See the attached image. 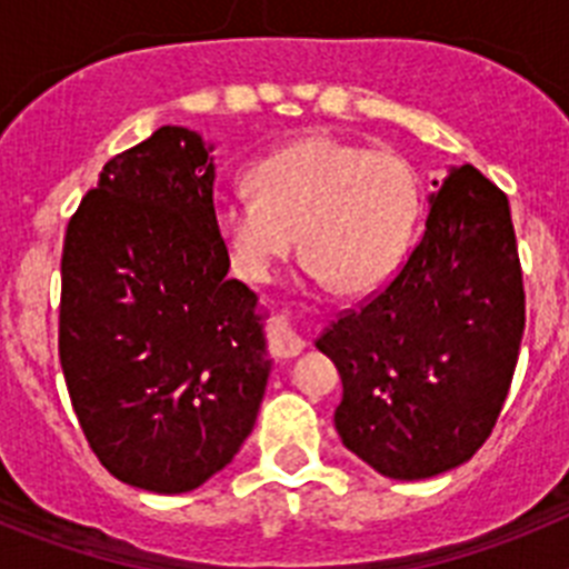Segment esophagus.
<instances>
[{"label":"esophagus","mask_w":569,"mask_h":569,"mask_svg":"<svg viewBox=\"0 0 569 569\" xmlns=\"http://www.w3.org/2000/svg\"><path fill=\"white\" fill-rule=\"evenodd\" d=\"M270 353H276L279 359H293L305 350V339L290 328L284 319H276V325L270 328Z\"/></svg>","instance_id":"34e87169"}]
</instances>
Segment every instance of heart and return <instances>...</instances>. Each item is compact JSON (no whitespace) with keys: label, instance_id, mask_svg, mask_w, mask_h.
<instances>
[{"label":"heart","instance_id":"heart-1","mask_svg":"<svg viewBox=\"0 0 569 569\" xmlns=\"http://www.w3.org/2000/svg\"><path fill=\"white\" fill-rule=\"evenodd\" d=\"M253 196H224L216 230L236 273L270 281L301 236L319 281L370 293L393 279L413 241L419 184L393 150H373L328 133L305 136L259 159Z\"/></svg>","mask_w":569,"mask_h":569}]
</instances>
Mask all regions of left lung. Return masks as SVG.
Wrapping results in <instances>:
<instances>
[{
	"label": "left lung",
	"instance_id": "obj_1",
	"mask_svg": "<svg viewBox=\"0 0 569 569\" xmlns=\"http://www.w3.org/2000/svg\"><path fill=\"white\" fill-rule=\"evenodd\" d=\"M521 333L507 196L472 164L450 168L399 273L316 341L345 387L333 416L345 447L401 481L465 465L496 427Z\"/></svg>",
	"mask_w": 569,
	"mask_h": 569
}]
</instances>
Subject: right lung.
Wrapping results in <instances>:
<instances>
[{"mask_svg": "<svg viewBox=\"0 0 569 569\" xmlns=\"http://www.w3.org/2000/svg\"><path fill=\"white\" fill-rule=\"evenodd\" d=\"M210 150L164 124L116 153L62 248L59 361L84 439L164 496L230 465L270 376L256 293L228 279Z\"/></svg>", "mask_w": 569, "mask_h": 569, "instance_id": "1", "label": "right lung"}]
</instances>
